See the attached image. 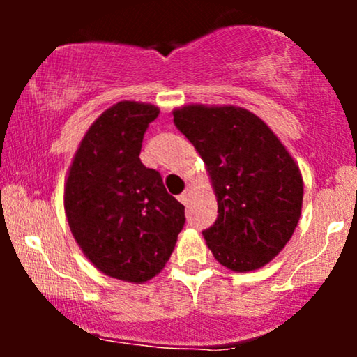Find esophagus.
<instances>
[{
    "label": "esophagus",
    "mask_w": 357,
    "mask_h": 357,
    "mask_svg": "<svg viewBox=\"0 0 357 357\" xmlns=\"http://www.w3.org/2000/svg\"><path fill=\"white\" fill-rule=\"evenodd\" d=\"M190 195H191V191L190 190H184L181 195H179V202H181L183 204H188V202H190Z\"/></svg>",
    "instance_id": "1"
}]
</instances>
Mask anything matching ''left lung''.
Wrapping results in <instances>:
<instances>
[{
    "mask_svg": "<svg viewBox=\"0 0 357 357\" xmlns=\"http://www.w3.org/2000/svg\"><path fill=\"white\" fill-rule=\"evenodd\" d=\"M173 116L215 186L218 216L203 231L213 257L235 272L264 267L301 218L304 184L296 161L268 126L245 109L188 105Z\"/></svg>",
    "mask_w": 357,
    "mask_h": 357,
    "instance_id": "left-lung-1",
    "label": "left lung"
}]
</instances>
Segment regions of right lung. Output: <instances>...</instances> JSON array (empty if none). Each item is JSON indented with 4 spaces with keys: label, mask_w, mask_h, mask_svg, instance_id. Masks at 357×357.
Wrapping results in <instances>:
<instances>
[{
    "label": "right lung",
    "mask_w": 357,
    "mask_h": 357,
    "mask_svg": "<svg viewBox=\"0 0 357 357\" xmlns=\"http://www.w3.org/2000/svg\"><path fill=\"white\" fill-rule=\"evenodd\" d=\"M159 109L119 102L90 126L65 186V211L85 257L105 275L149 280L165 268L184 227V206L159 171L141 162Z\"/></svg>",
    "instance_id": "add662e5"
}]
</instances>
